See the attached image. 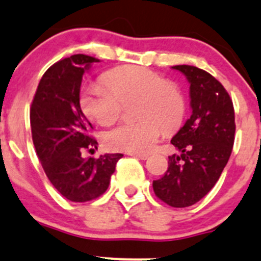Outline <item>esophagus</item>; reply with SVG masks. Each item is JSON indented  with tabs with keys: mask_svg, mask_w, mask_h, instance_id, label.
<instances>
[{
	"mask_svg": "<svg viewBox=\"0 0 261 261\" xmlns=\"http://www.w3.org/2000/svg\"><path fill=\"white\" fill-rule=\"evenodd\" d=\"M130 156H133V157H137V159H139V160H147L148 159V154H146V153H129Z\"/></svg>",
	"mask_w": 261,
	"mask_h": 261,
	"instance_id": "esophagus-1",
	"label": "esophagus"
}]
</instances>
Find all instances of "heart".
Listing matches in <instances>:
<instances>
[{
  "mask_svg": "<svg viewBox=\"0 0 261 261\" xmlns=\"http://www.w3.org/2000/svg\"><path fill=\"white\" fill-rule=\"evenodd\" d=\"M102 84L84 87L80 97L82 110L99 124L108 125L120 117L123 102L138 99V122H125L105 136L110 149L130 153L152 151L162 134L182 120L185 100L181 91L161 74L144 67L127 66L107 72Z\"/></svg>",
  "mask_w": 261,
  "mask_h": 261,
  "instance_id": "obj_1",
  "label": "heart"
}]
</instances>
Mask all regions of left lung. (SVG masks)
<instances>
[{"label": "left lung", "mask_w": 261, "mask_h": 261, "mask_svg": "<svg viewBox=\"0 0 261 261\" xmlns=\"http://www.w3.org/2000/svg\"><path fill=\"white\" fill-rule=\"evenodd\" d=\"M189 82L192 115L172 137L181 152L169 157V169L154 180L153 192L175 208L195 204L218 181L234 141V110L228 92L212 74L194 66H174Z\"/></svg>", "instance_id": "1"}]
</instances>
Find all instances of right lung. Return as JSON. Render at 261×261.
I'll return each instance as SVG.
<instances>
[{
	"instance_id": "1",
	"label": "right lung",
	"mask_w": 261,
	"mask_h": 261,
	"mask_svg": "<svg viewBox=\"0 0 261 261\" xmlns=\"http://www.w3.org/2000/svg\"><path fill=\"white\" fill-rule=\"evenodd\" d=\"M99 59L73 54L43 74L32 108L30 125L35 151L53 187L71 202L96 199L107 192L122 153L84 159L81 152L97 148L91 123L80 107L82 76Z\"/></svg>"
}]
</instances>
